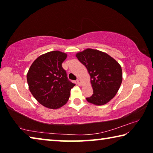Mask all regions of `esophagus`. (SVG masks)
Returning a JSON list of instances; mask_svg holds the SVG:
<instances>
[{
    "label": "esophagus",
    "instance_id": "1",
    "mask_svg": "<svg viewBox=\"0 0 153 153\" xmlns=\"http://www.w3.org/2000/svg\"><path fill=\"white\" fill-rule=\"evenodd\" d=\"M77 84H78V85H79V86H80V85H82V82H81V79H77Z\"/></svg>",
    "mask_w": 153,
    "mask_h": 153
}]
</instances>
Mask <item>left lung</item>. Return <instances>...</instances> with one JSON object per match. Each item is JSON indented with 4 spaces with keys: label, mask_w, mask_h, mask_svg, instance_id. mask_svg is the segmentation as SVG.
<instances>
[{
    "label": "left lung",
    "mask_w": 153,
    "mask_h": 153,
    "mask_svg": "<svg viewBox=\"0 0 153 153\" xmlns=\"http://www.w3.org/2000/svg\"><path fill=\"white\" fill-rule=\"evenodd\" d=\"M77 59L86 67L93 88L88 102L96 105L107 104L117 94L122 82L121 67L108 54L87 48L76 54Z\"/></svg>",
    "instance_id": "1"
}]
</instances>
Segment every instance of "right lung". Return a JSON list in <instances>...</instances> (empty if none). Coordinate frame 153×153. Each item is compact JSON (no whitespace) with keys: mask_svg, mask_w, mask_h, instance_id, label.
<instances>
[{"mask_svg":"<svg viewBox=\"0 0 153 153\" xmlns=\"http://www.w3.org/2000/svg\"><path fill=\"white\" fill-rule=\"evenodd\" d=\"M67 54L55 51L44 54L36 59L27 74L30 91L37 101L51 109L65 105L75 84L67 77L62 63Z\"/></svg>","mask_w":153,"mask_h":153,"instance_id":"add662e5","label":"right lung"}]
</instances>
